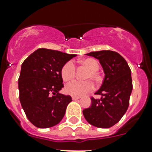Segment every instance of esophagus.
I'll return each instance as SVG.
<instances>
[{
	"mask_svg": "<svg viewBox=\"0 0 152 152\" xmlns=\"http://www.w3.org/2000/svg\"><path fill=\"white\" fill-rule=\"evenodd\" d=\"M80 99V96H72V100H78Z\"/></svg>",
	"mask_w": 152,
	"mask_h": 152,
	"instance_id": "1",
	"label": "esophagus"
}]
</instances>
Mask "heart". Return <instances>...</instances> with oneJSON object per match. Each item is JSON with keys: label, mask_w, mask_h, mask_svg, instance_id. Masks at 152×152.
I'll list each match as a JSON object with an SVG mask.
<instances>
[{"label": "heart", "mask_w": 152, "mask_h": 152, "mask_svg": "<svg viewBox=\"0 0 152 152\" xmlns=\"http://www.w3.org/2000/svg\"><path fill=\"white\" fill-rule=\"evenodd\" d=\"M79 64L88 69V72L86 73L85 76V79L88 80H75L68 83L65 86V92L73 96H82L94 89V83L92 81L89 80H93L95 82H99L100 80V77L98 74V71L99 69V64L96 60L91 57L85 58L79 61ZM75 74L76 67L72 61H69L62 66L61 76L64 81L68 82L72 80L75 77Z\"/></svg>", "instance_id": "heart-1"}]
</instances>
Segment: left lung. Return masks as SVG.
<instances>
[{"mask_svg":"<svg viewBox=\"0 0 152 152\" xmlns=\"http://www.w3.org/2000/svg\"><path fill=\"white\" fill-rule=\"evenodd\" d=\"M87 55L99 60L105 77L95 92L102 97H91V105L83 110V116L91 125L108 129L117 124L128 110L132 90L131 70L125 58L114 51L101 50Z\"/></svg>","mask_w":152,"mask_h":152,"instance_id":"8db88e82","label":"left lung"}]
</instances>
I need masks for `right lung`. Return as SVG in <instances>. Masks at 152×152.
I'll return each instance as SVG.
<instances>
[{"instance_id":"add662e5","label":"right lung","mask_w":152,"mask_h":152,"mask_svg":"<svg viewBox=\"0 0 152 152\" xmlns=\"http://www.w3.org/2000/svg\"><path fill=\"white\" fill-rule=\"evenodd\" d=\"M76 56L40 48L23 62L18 80L19 97L25 114L34 126L53 127L64 118L72 97L59 93L64 88L61 70Z\"/></svg>"}]
</instances>
